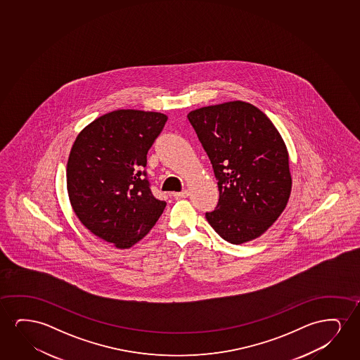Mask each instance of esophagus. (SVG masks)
Listing matches in <instances>:
<instances>
[{"instance_id":"1","label":"esophagus","mask_w":360,"mask_h":360,"mask_svg":"<svg viewBox=\"0 0 360 360\" xmlns=\"http://www.w3.org/2000/svg\"><path fill=\"white\" fill-rule=\"evenodd\" d=\"M188 191H183V192L173 193V197L176 198V199H181V198L188 197Z\"/></svg>"}]
</instances>
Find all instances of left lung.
<instances>
[{
    "label": "left lung",
    "instance_id": "obj_1",
    "mask_svg": "<svg viewBox=\"0 0 360 360\" xmlns=\"http://www.w3.org/2000/svg\"><path fill=\"white\" fill-rule=\"evenodd\" d=\"M188 119L217 179L219 202L205 214L207 222L232 245L261 236L290 197L289 153L281 134L266 114L242 101L195 109Z\"/></svg>",
    "mask_w": 360,
    "mask_h": 360
}]
</instances>
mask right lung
I'll list each match as a JSON object with an SVG mask.
<instances>
[{"instance_id":"obj_1","label":"right lung","mask_w":360,"mask_h":360,"mask_svg":"<svg viewBox=\"0 0 360 360\" xmlns=\"http://www.w3.org/2000/svg\"><path fill=\"white\" fill-rule=\"evenodd\" d=\"M166 122L158 112L118 109L89 124L70 151L66 182L76 217L120 250L146 236L166 207L143 171Z\"/></svg>"}]
</instances>
